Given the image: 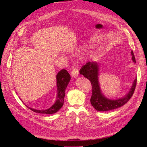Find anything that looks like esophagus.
Returning <instances> with one entry per match:
<instances>
[{"label":"esophagus","mask_w":147,"mask_h":147,"mask_svg":"<svg viewBox=\"0 0 147 147\" xmlns=\"http://www.w3.org/2000/svg\"><path fill=\"white\" fill-rule=\"evenodd\" d=\"M79 70H78V69L77 68H76V67H74L73 69H72V70H71V76L73 77V78H77L78 77V76H79Z\"/></svg>","instance_id":"1"}]
</instances>
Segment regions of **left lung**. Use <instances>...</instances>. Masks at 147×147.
Here are the masks:
<instances>
[{"label": "left lung", "instance_id": "8db88e82", "mask_svg": "<svg viewBox=\"0 0 147 147\" xmlns=\"http://www.w3.org/2000/svg\"><path fill=\"white\" fill-rule=\"evenodd\" d=\"M132 60L134 63L136 61L133 51H131ZM80 73L84 78L89 79L92 84V95L90 98V103L95 109L99 111H108L116 109L128 102L132 97L136 84V78L134 80L129 91L125 96L115 99L107 98L101 90L99 82V66L96 61L88 62L80 69Z\"/></svg>", "mask_w": 147, "mask_h": 147}]
</instances>
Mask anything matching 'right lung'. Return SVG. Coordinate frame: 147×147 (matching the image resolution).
Returning a JSON list of instances; mask_svg holds the SVG:
<instances>
[{
  "label": "right lung",
  "instance_id": "obj_1",
  "mask_svg": "<svg viewBox=\"0 0 147 147\" xmlns=\"http://www.w3.org/2000/svg\"><path fill=\"white\" fill-rule=\"evenodd\" d=\"M57 79V98L54 104L49 109L39 110L37 109H34L26 105L28 109L31 110L37 113L44 114H54L58 111L64 104V99L65 96V91L67 87L68 84L70 81L71 77L68 71L64 69H61L56 76Z\"/></svg>",
  "mask_w": 147,
  "mask_h": 147
}]
</instances>
